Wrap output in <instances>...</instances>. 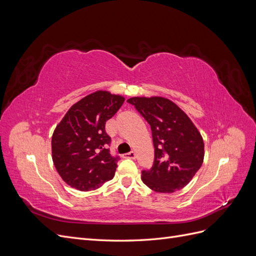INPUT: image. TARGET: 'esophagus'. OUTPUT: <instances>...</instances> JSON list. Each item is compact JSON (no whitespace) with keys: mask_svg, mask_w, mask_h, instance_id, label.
Segmentation results:
<instances>
[{"mask_svg":"<svg viewBox=\"0 0 256 256\" xmlns=\"http://www.w3.org/2000/svg\"><path fill=\"white\" fill-rule=\"evenodd\" d=\"M124 157H125V158H130V159H136V154L134 152H127V154H124Z\"/></svg>","mask_w":256,"mask_h":256,"instance_id":"esophagus-1","label":"esophagus"}]
</instances>
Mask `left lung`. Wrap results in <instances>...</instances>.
Here are the masks:
<instances>
[{
    "mask_svg": "<svg viewBox=\"0 0 256 256\" xmlns=\"http://www.w3.org/2000/svg\"><path fill=\"white\" fill-rule=\"evenodd\" d=\"M127 102L150 125L154 164L142 172V180L159 193H172L187 186L204 161V141L194 124L172 100L160 96L132 97Z\"/></svg>",
    "mask_w": 256,
    "mask_h": 256,
    "instance_id": "1",
    "label": "left lung"
}]
</instances>
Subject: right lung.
Segmentation results:
<instances>
[{"label": "right lung", "instance_id": "add662e5", "mask_svg": "<svg viewBox=\"0 0 256 256\" xmlns=\"http://www.w3.org/2000/svg\"><path fill=\"white\" fill-rule=\"evenodd\" d=\"M124 102L122 96L108 90L94 92L72 106L54 129L53 164L72 188L96 190L114 177L120 158L106 148L111 138L104 127Z\"/></svg>", "mask_w": 256, "mask_h": 256}]
</instances>
